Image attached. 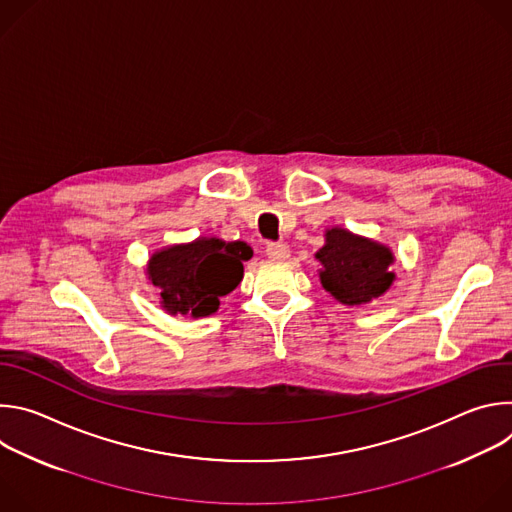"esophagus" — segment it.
I'll return each instance as SVG.
<instances>
[{
    "label": "esophagus",
    "instance_id": "esophagus-1",
    "mask_svg": "<svg viewBox=\"0 0 512 512\" xmlns=\"http://www.w3.org/2000/svg\"><path fill=\"white\" fill-rule=\"evenodd\" d=\"M265 251H267L269 259H273V261H285V259H289V255H291L289 247L283 245V243H269Z\"/></svg>",
    "mask_w": 512,
    "mask_h": 512
}]
</instances>
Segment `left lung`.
Returning a JSON list of instances; mask_svg holds the SVG:
<instances>
[{
	"label": "left lung",
	"mask_w": 512,
	"mask_h": 512,
	"mask_svg": "<svg viewBox=\"0 0 512 512\" xmlns=\"http://www.w3.org/2000/svg\"><path fill=\"white\" fill-rule=\"evenodd\" d=\"M318 277L328 294L348 308H362L383 298L395 281V255L389 245L356 235L344 227H330L316 253Z\"/></svg>",
	"instance_id": "obj_1"
}]
</instances>
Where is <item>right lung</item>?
<instances>
[{
    "mask_svg": "<svg viewBox=\"0 0 512 512\" xmlns=\"http://www.w3.org/2000/svg\"><path fill=\"white\" fill-rule=\"evenodd\" d=\"M253 257L245 241L198 237L158 249L145 265L148 279L160 289V306L170 316H212L221 298L243 279V261Z\"/></svg>",
    "mask_w": 512,
    "mask_h": 512,
    "instance_id": "obj_1",
    "label": "right lung"
}]
</instances>
